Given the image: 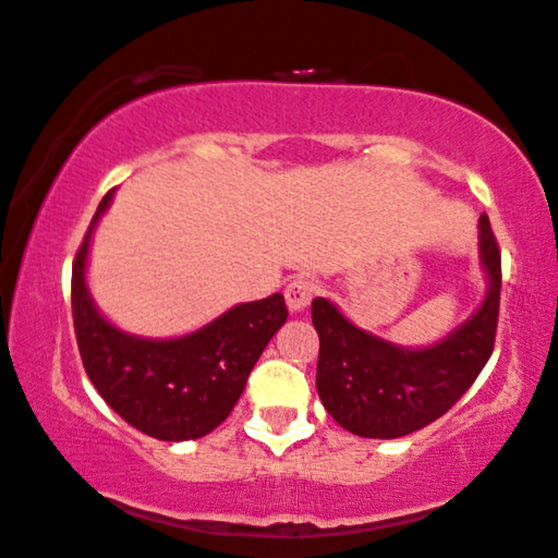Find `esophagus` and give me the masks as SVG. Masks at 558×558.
Masks as SVG:
<instances>
[{"label": "esophagus", "instance_id": "obj_1", "mask_svg": "<svg viewBox=\"0 0 558 558\" xmlns=\"http://www.w3.org/2000/svg\"><path fill=\"white\" fill-rule=\"evenodd\" d=\"M315 282L307 280V278H295L288 282L286 288V303H288V311L290 313H303L307 305H311L313 295H315Z\"/></svg>", "mask_w": 558, "mask_h": 558}]
</instances>
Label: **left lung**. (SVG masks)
I'll return each instance as SVG.
<instances>
[{"instance_id":"8db88e82","label":"left lung","mask_w":558,"mask_h":558,"mask_svg":"<svg viewBox=\"0 0 558 558\" xmlns=\"http://www.w3.org/2000/svg\"><path fill=\"white\" fill-rule=\"evenodd\" d=\"M478 260L484 301L430 345H398L355 326L328 298H315V388L340 426L363 438L409 436L440 418L471 388L492 359L501 295V255L486 213L478 218Z\"/></svg>"}]
</instances>
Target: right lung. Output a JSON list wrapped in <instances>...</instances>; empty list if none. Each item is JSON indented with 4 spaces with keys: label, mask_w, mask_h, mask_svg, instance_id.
Wrapping results in <instances>:
<instances>
[{
    "label": "right lung",
    "mask_w": 558,
    "mask_h": 558,
    "mask_svg": "<svg viewBox=\"0 0 558 558\" xmlns=\"http://www.w3.org/2000/svg\"><path fill=\"white\" fill-rule=\"evenodd\" d=\"M112 197L114 190L99 203L72 265V318L82 363L97 393L130 426L170 444L203 438L228 418L265 345L286 323V298L272 293L238 303L174 338H145L114 326L87 286L89 245Z\"/></svg>",
    "instance_id": "1"
}]
</instances>
